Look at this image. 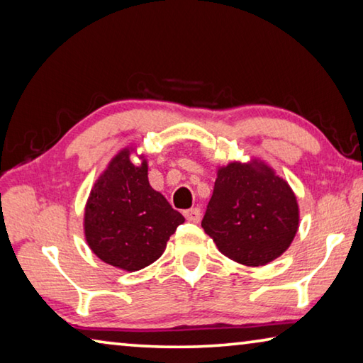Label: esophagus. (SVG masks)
Wrapping results in <instances>:
<instances>
[{
  "mask_svg": "<svg viewBox=\"0 0 363 363\" xmlns=\"http://www.w3.org/2000/svg\"><path fill=\"white\" fill-rule=\"evenodd\" d=\"M184 216H186V219L189 220V223L196 224V223H199V220H200L201 211H200V208H190V210L184 211Z\"/></svg>",
  "mask_w": 363,
  "mask_h": 363,
  "instance_id": "1",
  "label": "esophagus"
}]
</instances>
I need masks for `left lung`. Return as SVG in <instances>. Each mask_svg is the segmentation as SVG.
<instances>
[{"label":"left lung","instance_id":"obj_1","mask_svg":"<svg viewBox=\"0 0 363 363\" xmlns=\"http://www.w3.org/2000/svg\"><path fill=\"white\" fill-rule=\"evenodd\" d=\"M201 227L229 259L266 266L284 255L296 235V195L262 160L230 162L218 168Z\"/></svg>","mask_w":363,"mask_h":363}]
</instances>
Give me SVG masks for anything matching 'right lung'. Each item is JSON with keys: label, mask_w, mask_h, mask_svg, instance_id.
Wrapping results in <instances>:
<instances>
[{"label": "right lung", "mask_w": 363, "mask_h": 363, "mask_svg": "<svg viewBox=\"0 0 363 363\" xmlns=\"http://www.w3.org/2000/svg\"><path fill=\"white\" fill-rule=\"evenodd\" d=\"M136 147H125L97 177L84 206L83 229L101 261L136 272L163 255L184 216L149 184L145 155L131 162Z\"/></svg>", "instance_id": "right-lung-1"}]
</instances>
